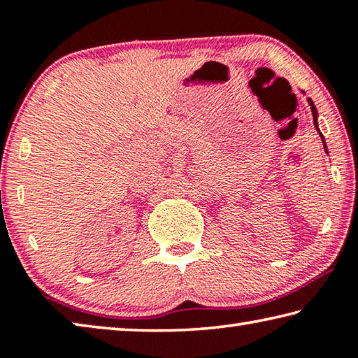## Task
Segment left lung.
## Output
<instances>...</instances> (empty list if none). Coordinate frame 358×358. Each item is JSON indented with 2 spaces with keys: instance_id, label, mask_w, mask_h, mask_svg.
I'll list each match as a JSON object with an SVG mask.
<instances>
[{
  "instance_id": "left-lung-1",
  "label": "left lung",
  "mask_w": 358,
  "mask_h": 358,
  "mask_svg": "<svg viewBox=\"0 0 358 358\" xmlns=\"http://www.w3.org/2000/svg\"><path fill=\"white\" fill-rule=\"evenodd\" d=\"M308 102H310V106H311V112H313V120H314V126H316V129L319 131V128H317V110H316V107H314V104H313V101H311V99H308ZM319 136H320V138H322L324 148H325V151H327V147H325V141H324V136H322V134H320V132H319Z\"/></svg>"
}]
</instances>
